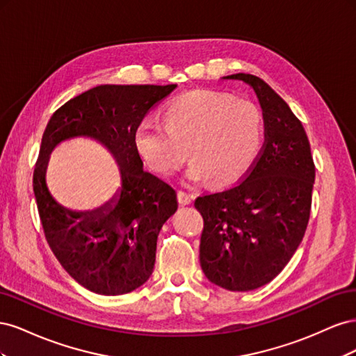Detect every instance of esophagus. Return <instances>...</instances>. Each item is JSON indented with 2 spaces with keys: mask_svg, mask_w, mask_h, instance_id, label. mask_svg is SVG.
Wrapping results in <instances>:
<instances>
[{
  "mask_svg": "<svg viewBox=\"0 0 356 356\" xmlns=\"http://www.w3.org/2000/svg\"><path fill=\"white\" fill-rule=\"evenodd\" d=\"M193 199H195V196L193 195H190V193H187V191H178V202L181 203V204H190L191 202H193Z\"/></svg>",
  "mask_w": 356,
  "mask_h": 356,
  "instance_id": "obj_1",
  "label": "esophagus"
}]
</instances>
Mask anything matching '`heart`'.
I'll return each instance as SVG.
<instances>
[{
    "mask_svg": "<svg viewBox=\"0 0 356 356\" xmlns=\"http://www.w3.org/2000/svg\"><path fill=\"white\" fill-rule=\"evenodd\" d=\"M264 143L258 106L218 90H193L170 101L163 123L143 120L135 129L138 154L156 174L172 177L191 160L188 178L230 186L254 166Z\"/></svg>",
    "mask_w": 356,
    "mask_h": 356,
    "instance_id": "heart-1",
    "label": "heart"
}]
</instances>
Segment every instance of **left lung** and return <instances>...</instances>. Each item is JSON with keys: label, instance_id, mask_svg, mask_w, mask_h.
<instances>
[{"label": "left lung", "instance_id": "obj_1", "mask_svg": "<svg viewBox=\"0 0 356 356\" xmlns=\"http://www.w3.org/2000/svg\"><path fill=\"white\" fill-rule=\"evenodd\" d=\"M255 90L264 118V144L251 170L229 188L202 195L200 266L211 282L251 291L282 272L303 241L312 208L315 163L303 124L270 86L233 74Z\"/></svg>", "mask_w": 356, "mask_h": 356}]
</instances>
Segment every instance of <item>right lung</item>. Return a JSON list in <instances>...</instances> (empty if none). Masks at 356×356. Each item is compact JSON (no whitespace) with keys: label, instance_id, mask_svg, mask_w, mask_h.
<instances>
[{"label":"right lung","instance_id":"obj_1","mask_svg":"<svg viewBox=\"0 0 356 356\" xmlns=\"http://www.w3.org/2000/svg\"><path fill=\"white\" fill-rule=\"evenodd\" d=\"M175 88L177 84L96 86L53 113L42 134L32 179L42 230L62 267L92 293H131L153 273L159 232L175 213L178 202L168 182L144 170L134 134L147 113ZM80 136L104 143L122 172L121 193L88 213L60 207L45 186L52 148Z\"/></svg>","mask_w":356,"mask_h":356}]
</instances>
